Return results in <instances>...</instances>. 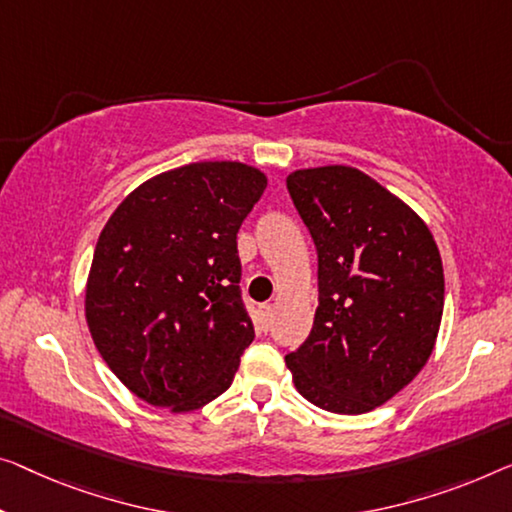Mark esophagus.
<instances>
[{
  "label": "esophagus",
  "mask_w": 512,
  "mask_h": 512,
  "mask_svg": "<svg viewBox=\"0 0 512 512\" xmlns=\"http://www.w3.org/2000/svg\"><path fill=\"white\" fill-rule=\"evenodd\" d=\"M271 312H273V305H271V303H262V305H259V319H262V329H264V331L269 329Z\"/></svg>",
  "instance_id": "obj_1"
}]
</instances>
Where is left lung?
Listing matches in <instances>:
<instances>
[{
	"label": "left lung",
	"instance_id": "obj_1",
	"mask_svg": "<svg viewBox=\"0 0 512 512\" xmlns=\"http://www.w3.org/2000/svg\"><path fill=\"white\" fill-rule=\"evenodd\" d=\"M287 188L317 246L319 305L287 354L294 386L333 414H365L423 370L444 315V266L425 220L349 165L294 170Z\"/></svg>",
	"mask_w": 512,
	"mask_h": 512
}]
</instances>
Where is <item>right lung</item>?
<instances>
[{
	"label": "right lung",
	"instance_id": "right-lung-1",
	"mask_svg": "<svg viewBox=\"0 0 512 512\" xmlns=\"http://www.w3.org/2000/svg\"><path fill=\"white\" fill-rule=\"evenodd\" d=\"M266 183L239 160L181 165L140 183L105 223L85 317L98 354L140 400L181 414L230 388L255 338L236 232Z\"/></svg>",
	"mask_w": 512,
	"mask_h": 512
}]
</instances>
